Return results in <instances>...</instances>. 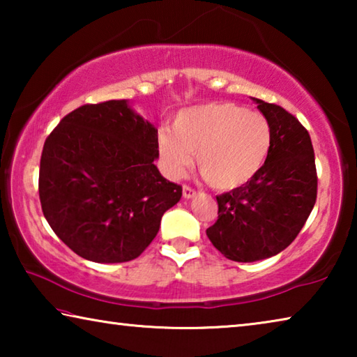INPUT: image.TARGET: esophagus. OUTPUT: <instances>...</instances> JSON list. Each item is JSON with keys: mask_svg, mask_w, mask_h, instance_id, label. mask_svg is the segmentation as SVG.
<instances>
[{"mask_svg": "<svg viewBox=\"0 0 357 357\" xmlns=\"http://www.w3.org/2000/svg\"><path fill=\"white\" fill-rule=\"evenodd\" d=\"M197 195V192L192 189V187L189 185H183V197L185 198V200H190V198H193Z\"/></svg>", "mask_w": 357, "mask_h": 357, "instance_id": "obj_1", "label": "esophagus"}]
</instances>
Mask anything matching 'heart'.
Returning <instances> with one entry per match:
<instances>
[{
    "mask_svg": "<svg viewBox=\"0 0 357 357\" xmlns=\"http://www.w3.org/2000/svg\"><path fill=\"white\" fill-rule=\"evenodd\" d=\"M159 154L172 178L183 176L195 153L203 178L217 190H233L257 176L268 160L273 132L263 114L233 102L187 107L172 129L159 134Z\"/></svg>",
    "mask_w": 357,
    "mask_h": 357,
    "instance_id": "b5f03b06",
    "label": "heart"
}]
</instances>
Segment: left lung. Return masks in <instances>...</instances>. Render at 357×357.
<instances>
[{
  "instance_id": "obj_1",
  "label": "left lung",
  "mask_w": 357,
  "mask_h": 357,
  "mask_svg": "<svg viewBox=\"0 0 357 357\" xmlns=\"http://www.w3.org/2000/svg\"><path fill=\"white\" fill-rule=\"evenodd\" d=\"M273 144L250 183L217 195L219 217L206 229L223 257L239 263L271 258L293 243L317 202V167L307 129L285 108L253 98Z\"/></svg>"
}]
</instances>
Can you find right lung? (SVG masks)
<instances>
[{
  "label": "right lung",
  "mask_w": 357,
  "mask_h": 357,
  "mask_svg": "<svg viewBox=\"0 0 357 357\" xmlns=\"http://www.w3.org/2000/svg\"><path fill=\"white\" fill-rule=\"evenodd\" d=\"M157 129L128 100L66 114L40 157L39 198L48 225L89 261L140 257L183 195V187L157 170Z\"/></svg>",
  "instance_id": "add662e5"
}]
</instances>
